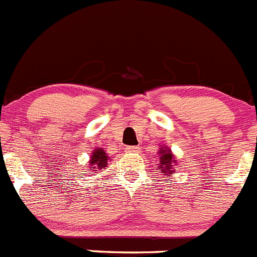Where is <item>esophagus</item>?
<instances>
[{
    "mask_svg": "<svg viewBox=\"0 0 257 257\" xmlns=\"http://www.w3.org/2000/svg\"><path fill=\"white\" fill-rule=\"evenodd\" d=\"M125 151L132 152V154H137V152H140V149H138L137 146H128V147H125Z\"/></svg>",
    "mask_w": 257,
    "mask_h": 257,
    "instance_id": "obj_1",
    "label": "esophagus"
}]
</instances>
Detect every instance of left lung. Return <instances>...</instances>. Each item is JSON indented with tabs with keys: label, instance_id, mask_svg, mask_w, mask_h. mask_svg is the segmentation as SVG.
Listing matches in <instances>:
<instances>
[{
	"label": "left lung",
	"instance_id": "1",
	"mask_svg": "<svg viewBox=\"0 0 257 257\" xmlns=\"http://www.w3.org/2000/svg\"><path fill=\"white\" fill-rule=\"evenodd\" d=\"M159 156H160V165H159V170L164 173L165 177H169L174 173L175 169L173 166L175 165L174 155H173L172 150L165 146H161V149L159 150Z\"/></svg>",
	"mask_w": 257,
	"mask_h": 257
}]
</instances>
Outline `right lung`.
<instances>
[{
	"instance_id": "add662e5",
	"label": "right lung",
	"mask_w": 257,
	"mask_h": 257,
	"mask_svg": "<svg viewBox=\"0 0 257 257\" xmlns=\"http://www.w3.org/2000/svg\"><path fill=\"white\" fill-rule=\"evenodd\" d=\"M107 160L108 156L107 154L105 152V150L100 149V147H97L92 151L91 155V160H89V170H94L97 172L96 169H103L107 166Z\"/></svg>"
}]
</instances>
